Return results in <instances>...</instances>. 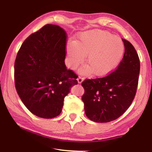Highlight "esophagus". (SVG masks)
<instances>
[{"instance_id":"esophagus-1","label":"esophagus","mask_w":152,"mask_h":152,"mask_svg":"<svg viewBox=\"0 0 152 152\" xmlns=\"http://www.w3.org/2000/svg\"><path fill=\"white\" fill-rule=\"evenodd\" d=\"M84 78H83V77L81 76H79L78 77V78H77V80H78L79 84H80V83H82V81L84 80Z\"/></svg>"}]
</instances>
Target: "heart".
Returning a JSON list of instances; mask_svg holds the SVG:
<instances>
[{"label": "heart", "mask_w": 152, "mask_h": 152, "mask_svg": "<svg viewBox=\"0 0 152 152\" xmlns=\"http://www.w3.org/2000/svg\"><path fill=\"white\" fill-rule=\"evenodd\" d=\"M67 63L72 69L81 64L86 56L88 64L83 73L92 71L96 76H104L119 65L125 51L124 43L117 36L103 30H91L80 33L76 42L67 45Z\"/></svg>", "instance_id": "b5f03b06"}]
</instances>
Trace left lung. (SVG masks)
<instances>
[{
    "label": "left lung",
    "instance_id": "8db88e82",
    "mask_svg": "<svg viewBox=\"0 0 152 152\" xmlns=\"http://www.w3.org/2000/svg\"><path fill=\"white\" fill-rule=\"evenodd\" d=\"M125 53L117 68L106 76L86 79L82 100L86 117L96 123L117 119L132 104L138 86L140 61L135 48L122 39Z\"/></svg>",
    "mask_w": 152,
    "mask_h": 152
}]
</instances>
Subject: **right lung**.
Returning a JSON list of instances; mask_svg holds the SVG:
<instances>
[{
	"label": "right lung",
	"mask_w": 152,
	"mask_h": 152,
	"mask_svg": "<svg viewBox=\"0 0 152 152\" xmlns=\"http://www.w3.org/2000/svg\"><path fill=\"white\" fill-rule=\"evenodd\" d=\"M66 33L56 25H45L24 41L15 61V85L30 112L51 119L61 113L64 98L78 84L77 74L68 70Z\"/></svg>",
	"instance_id": "add662e5"
}]
</instances>
